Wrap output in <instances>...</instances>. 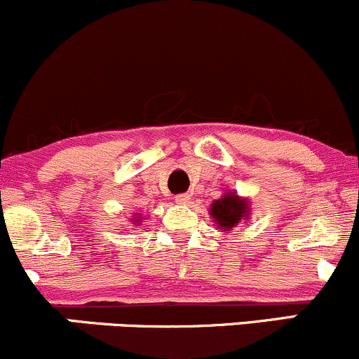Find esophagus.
<instances>
[{
  "label": "esophagus",
  "mask_w": 359,
  "mask_h": 359,
  "mask_svg": "<svg viewBox=\"0 0 359 359\" xmlns=\"http://www.w3.org/2000/svg\"><path fill=\"white\" fill-rule=\"evenodd\" d=\"M191 201H192L191 194H179V196H177V203H179V205H191Z\"/></svg>",
  "instance_id": "obj_1"
}]
</instances>
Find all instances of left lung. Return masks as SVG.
Segmentation results:
<instances>
[{
  "instance_id": "1",
  "label": "left lung",
  "mask_w": 359,
  "mask_h": 359,
  "mask_svg": "<svg viewBox=\"0 0 359 359\" xmlns=\"http://www.w3.org/2000/svg\"><path fill=\"white\" fill-rule=\"evenodd\" d=\"M210 217L220 232H229L251 217V201L237 192H225L220 199H215L210 206Z\"/></svg>"
}]
</instances>
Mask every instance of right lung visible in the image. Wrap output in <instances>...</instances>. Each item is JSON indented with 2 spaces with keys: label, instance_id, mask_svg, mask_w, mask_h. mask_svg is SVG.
<instances>
[{
  "label": "right lung",
  "instance_id": "add662e5",
  "mask_svg": "<svg viewBox=\"0 0 359 359\" xmlns=\"http://www.w3.org/2000/svg\"><path fill=\"white\" fill-rule=\"evenodd\" d=\"M132 222H134L135 225H141V222H142V217L139 213H135V215H132Z\"/></svg>",
  "mask_w": 359,
  "mask_h": 359
}]
</instances>
